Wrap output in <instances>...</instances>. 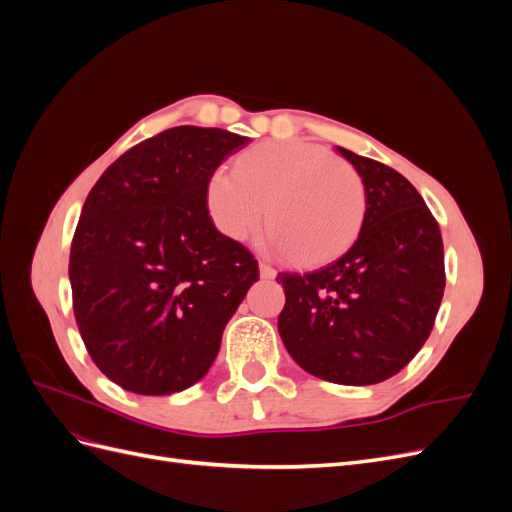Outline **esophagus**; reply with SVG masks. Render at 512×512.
<instances>
[{"instance_id": "1", "label": "esophagus", "mask_w": 512, "mask_h": 512, "mask_svg": "<svg viewBox=\"0 0 512 512\" xmlns=\"http://www.w3.org/2000/svg\"><path fill=\"white\" fill-rule=\"evenodd\" d=\"M260 277L262 280H273V277L277 275V271L271 267V265H267V262H260Z\"/></svg>"}]
</instances>
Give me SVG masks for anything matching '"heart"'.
<instances>
[{"mask_svg":"<svg viewBox=\"0 0 512 512\" xmlns=\"http://www.w3.org/2000/svg\"><path fill=\"white\" fill-rule=\"evenodd\" d=\"M267 207L269 243L297 265L342 254L365 220L359 170L305 141H267L239 153L235 168L213 170L205 188L211 224L230 241L250 239Z\"/></svg>","mask_w":512,"mask_h":512,"instance_id":"b5f03b06","label":"heart"}]
</instances>
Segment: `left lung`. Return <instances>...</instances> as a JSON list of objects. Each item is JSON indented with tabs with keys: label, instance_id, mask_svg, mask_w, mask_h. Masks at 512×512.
<instances>
[{
	"label": "left lung",
	"instance_id": "obj_1",
	"mask_svg": "<svg viewBox=\"0 0 512 512\" xmlns=\"http://www.w3.org/2000/svg\"><path fill=\"white\" fill-rule=\"evenodd\" d=\"M367 190L359 239L307 273H277L286 305L277 331L309 374L365 386L395 376L423 348L444 294L440 226L391 166L337 147Z\"/></svg>",
	"mask_w": 512,
	"mask_h": 512
}]
</instances>
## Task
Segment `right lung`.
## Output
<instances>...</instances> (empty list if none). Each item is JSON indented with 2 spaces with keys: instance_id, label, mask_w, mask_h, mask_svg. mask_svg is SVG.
Listing matches in <instances>:
<instances>
[{
  "instance_id": "add662e5",
  "label": "right lung",
  "mask_w": 512,
  "mask_h": 512,
  "mask_svg": "<svg viewBox=\"0 0 512 512\" xmlns=\"http://www.w3.org/2000/svg\"><path fill=\"white\" fill-rule=\"evenodd\" d=\"M250 138L179 126L128 149L91 188L70 247L72 307L102 374L179 393L218 356L258 262L209 220L211 173Z\"/></svg>"
}]
</instances>
